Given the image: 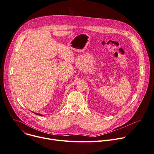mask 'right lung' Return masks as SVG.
<instances>
[{"mask_svg": "<svg viewBox=\"0 0 154 154\" xmlns=\"http://www.w3.org/2000/svg\"><path fill=\"white\" fill-rule=\"evenodd\" d=\"M35 114H36V115H38V116H43L42 115H41V114H37V113H35Z\"/></svg>", "mask_w": 154, "mask_h": 154, "instance_id": "right-lung-1", "label": "right lung"}]
</instances>
